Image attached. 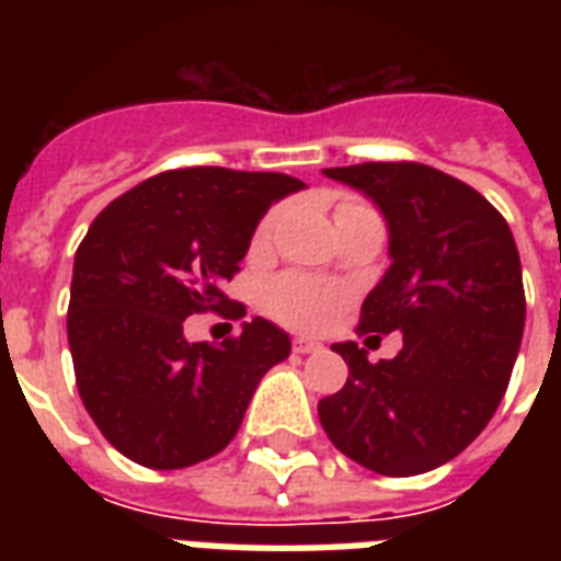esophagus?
Masks as SVG:
<instances>
[{"mask_svg":"<svg viewBox=\"0 0 561 561\" xmlns=\"http://www.w3.org/2000/svg\"><path fill=\"white\" fill-rule=\"evenodd\" d=\"M317 350H320V343L308 341V337H294V352H297V355H308V352Z\"/></svg>","mask_w":561,"mask_h":561,"instance_id":"1","label":"esophagus"}]
</instances>
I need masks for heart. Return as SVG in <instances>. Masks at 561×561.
<instances>
[{"label": "heart", "instance_id": "1", "mask_svg": "<svg viewBox=\"0 0 561 561\" xmlns=\"http://www.w3.org/2000/svg\"><path fill=\"white\" fill-rule=\"evenodd\" d=\"M276 224V211H271L267 218L255 229L253 244H267V238ZM264 308L271 311L276 320L294 325V329H323L343 306V290L320 282L314 276H299V273H282L276 279L264 285Z\"/></svg>", "mask_w": 561, "mask_h": 561}]
</instances>
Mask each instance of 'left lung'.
Instances as JSON below:
<instances>
[{"label": "left lung", "instance_id": "obj_1", "mask_svg": "<svg viewBox=\"0 0 561 561\" xmlns=\"http://www.w3.org/2000/svg\"><path fill=\"white\" fill-rule=\"evenodd\" d=\"M358 188L390 229V271L360 306L358 334L401 332L392 360L334 343L350 378L317 404L334 448L387 478L454 460L504 399L524 334L518 247L504 215L422 162L325 169Z\"/></svg>", "mask_w": 561, "mask_h": 561}]
</instances>
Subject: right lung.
I'll return each instance as SVG.
<instances>
[{
    "label": "right lung",
    "instance_id": "add662e5",
    "mask_svg": "<svg viewBox=\"0 0 561 561\" xmlns=\"http://www.w3.org/2000/svg\"><path fill=\"white\" fill-rule=\"evenodd\" d=\"M299 188L273 171H162L90 224L66 332L83 408L127 460L186 469L224 451L262 375L290 355L288 334L262 317L220 346L188 343L183 323L229 305L220 288L241 271L255 224Z\"/></svg>",
    "mask_w": 561,
    "mask_h": 561
}]
</instances>
